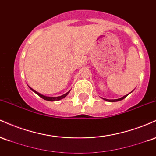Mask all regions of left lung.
Listing matches in <instances>:
<instances>
[{"instance_id": "obj_1", "label": "left lung", "mask_w": 156, "mask_h": 156, "mask_svg": "<svg viewBox=\"0 0 156 156\" xmlns=\"http://www.w3.org/2000/svg\"><path fill=\"white\" fill-rule=\"evenodd\" d=\"M127 96H128V94H126V95L123 96L122 98H119V99H115V100H108V99H105V98H103V99H104L105 101H108V102H117V101H122V100H123V99H124V98H126Z\"/></svg>"}]
</instances>
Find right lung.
<instances>
[{"mask_svg": "<svg viewBox=\"0 0 156 156\" xmlns=\"http://www.w3.org/2000/svg\"><path fill=\"white\" fill-rule=\"evenodd\" d=\"M30 89H31V90L33 91V92H34L36 93V94H38V95H39V97H40V98H42V99L45 100V101H59V100H62V99H63L64 98H65V97L67 96V94H68V93L69 92H69L66 93V94H63V95L59 96V97H47V96L42 95V94H41L40 93L36 92V91L34 90L33 89H31V88H30Z\"/></svg>", "mask_w": 156, "mask_h": 156, "instance_id": "right-lung-1", "label": "right lung"}]
</instances>
